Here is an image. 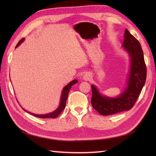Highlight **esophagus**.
<instances>
[{
  "mask_svg": "<svg viewBox=\"0 0 156 156\" xmlns=\"http://www.w3.org/2000/svg\"><path fill=\"white\" fill-rule=\"evenodd\" d=\"M91 78H92V76H91L90 74H89V73H86V74H84L83 76V79L86 81L90 80Z\"/></svg>",
  "mask_w": 156,
  "mask_h": 156,
  "instance_id": "1",
  "label": "esophagus"
}]
</instances>
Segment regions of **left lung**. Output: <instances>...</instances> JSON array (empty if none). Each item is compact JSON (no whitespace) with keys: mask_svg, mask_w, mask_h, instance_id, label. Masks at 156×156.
<instances>
[{"mask_svg":"<svg viewBox=\"0 0 156 156\" xmlns=\"http://www.w3.org/2000/svg\"><path fill=\"white\" fill-rule=\"evenodd\" d=\"M122 46L131 58L130 72L127 87L123 92L118 97L110 98L101 95L95 86H91L92 105L102 115L130 110L137 101L146 80L147 69L141 44L127 29L125 31Z\"/></svg>","mask_w":156,"mask_h":156,"instance_id":"8db88e82","label":"left lung"}]
</instances>
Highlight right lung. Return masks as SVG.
Here are the masks:
<instances>
[{"mask_svg":"<svg viewBox=\"0 0 156 156\" xmlns=\"http://www.w3.org/2000/svg\"><path fill=\"white\" fill-rule=\"evenodd\" d=\"M24 41V38L21 39V40L19 41V43L16 45V48H17L18 46L21 44V43ZM78 82V80H72V82H69V83L66 85V87L64 88L62 90V97H61V101H60V104H59V107L57 108L56 110H55L54 112H50V113H48V114H46V115H36V114H34V113H31V112H28L29 113L31 114L32 115L35 116L36 117H38V118H42V119H45V118H56L58 117V116L61 113V112L64 110L66 107V100H67V98H68V92L70 90V88L72 87V85H74L75 84H76ZM23 110L27 112V111H25L24 108H23Z\"/></svg>","mask_w":156,"mask_h":156,"instance_id":"add662e5","label":"right lung"}]
</instances>
